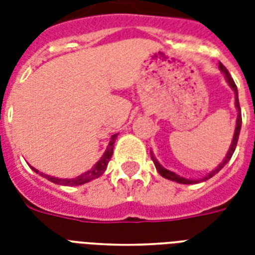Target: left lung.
<instances>
[{"label": "left lung", "mask_w": 255, "mask_h": 255, "mask_svg": "<svg viewBox=\"0 0 255 255\" xmlns=\"http://www.w3.org/2000/svg\"><path fill=\"white\" fill-rule=\"evenodd\" d=\"M220 70H221L222 73H224V75H225L226 78V82L229 83V86L232 87V90L234 91V95H236V107H237V111H238V115H237V122H236V129H234V136H233V140H232V144H230L229 147V151H228V153H226L225 159L222 160V163L218 165L217 168L214 170H212L209 174H206L205 177L200 178V180H188V178L185 177H181V176H178V174H176L174 172H170V170L165 169L164 167H161L160 165V163L157 161V160L155 159V156L152 155L151 152V157H152V161H153V164H155L156 169H157V172H159L161 176H163L164 178H168V180H172V181H176L178 182V184H197V182L200 181H206L208 178L213 177L214 174L218 173L220 170L222 169V168L225 167L226 164L229 163V160L232 159V156H233L234 151H236V147H237V143H238V136H240V131H241V124H242V118H241V108H240V102H238V91H237V86H236V83H234L233 78L230 77L229 71L226 70V67L222 63H220Z\"/></svg>", "instance_id": "left-lung-1"}]
</instances>
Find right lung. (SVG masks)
<instances>
[{
    "mask_svg": "<svg viewBox=\"0 0 255 255\" xmlns=\"http://www.w3.org/2000/svg\"><path fill=\"white\" fill-rule=\"evenodd\" d=\"M118 137V133L111 136V140H110V144H108L107 149L106 152L103 153V156L100 157V160L98 163L94 165L90 170L85 172L81 176H78V177H74V178H58V177H53V176H49V174H45L37 170L35 168L31 167V169L35 172V173L41 174L42 177L47 178L49 181L54 182V184H58V185H66V186H78V185H82V184H86V182L91 181L94 178H98L99 176L104 173V170L107 168L108 165V161L111 159L112 153H114V144H115V140Z\"/></svg>",
    "mask_w": 255,
    "mask_h": 255,
    "instance_id": "obj_1",
    "label": "right lung"
}]
</instances>
